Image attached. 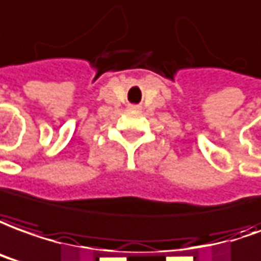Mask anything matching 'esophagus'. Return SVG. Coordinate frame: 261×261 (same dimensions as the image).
I'll list each match as a JSON object with an SVG mask.
<instances>
[{
    "instance_id": "1",
    "label": "esophagus",
    "mask_w": 261,
    "mask_h": 261,
    "mask_svg": "<svg viewBox=\"0 0 261 261\" xmlns=\"http://www.w3.org/2000/svg\"><path fill=\"white\" fill-rule=\"evenodd\" d=\"M130 108H132V109H139V107H138V105H132Z\"/></svg>"
}]
</instances>
